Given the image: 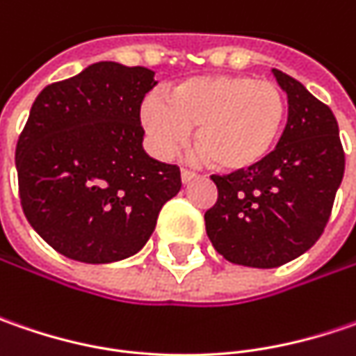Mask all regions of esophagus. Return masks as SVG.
Masks as SVG:
<instances>
[{
	"mask_svg": "<svg viewBox=\"0 0 356 356\" xmlns=\"http://www.w3.org/2000/svg\"><path fill=\"white\" fill-rule=\"evenodd\" d=\"M198 178V174L196 172H190V170H182V184H190L192 180H196Z\"/></svg>",
	"mask_w": 356,
	"mask_h": 356,
	"instance_id": "1",
	"label": "esophagus"
}]
</instances>
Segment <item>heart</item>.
<instances>
[{"mask_svg":"<svg viewBox=\"0 0 356 356\" xmlns=\"http://www.w3.org/2000/svg\"><path fill=\"white\" fill-rule=\"evenodd\" d=\"M287 103L271 81L248 75H202L172 85L166 103L146 97L140 122L160 156H172L194 129L198 156L220 172L261 164L280 138Z\"/></svg>","mask_w":356,"mask_h":356,"instance_id":"b5f03b06","label":"heart"}]
</instances>
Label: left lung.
Wrapping results in <instances>:
<instances>
[{
	"instance_id": "obj_1",
	"label": "left lung",
	"mask_w": 356,
	"mask_h": 356,
	"mask_svg": "<svg viewBox=\"0 0 356 356\" xmlns=\"http://www.w3.org/2000/svg\"><path fill=\"white\" fill-rule=\"evenodd\" d=\"M287 95V124L269 156L250 170L212 176L218 202L206 234L227 261L280 267L321 238L345 174L339 124L327 104L273 69Z\"/></svg>"
}]
</instances>
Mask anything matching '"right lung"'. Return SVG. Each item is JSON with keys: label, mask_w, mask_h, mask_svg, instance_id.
Listing matches in <instances>:
<instances>
[{"label": "right lung", "mask_w": 356, "mask_h": 356, "mask_svg": "<svg viewBox=\"0 0 356 356\" xmlns=\"http://www.w3.org/2000/svg\"><path fill=\"white\" fill-rule=\"evenodd\" d=\"M154 71L92 63L47 85L15 148L23 213L69 259L113 264L138 253L180 170L144 152L140 104Z\"/></svg>", "instance_id": "add662e5"}]
</instances>
